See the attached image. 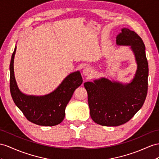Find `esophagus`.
Listing matches in <instances>:
<instances>
[{
  "mask_svg": "<svg viewBox=\"0 0 159 159\" xmlns=\"http://www.w3.org/2000/svg\"><path fill=\"white\" fill-rule=\"evenodd\" d=\"M91 72H92V69H91V68L90 66H87L84 67L83 70V75H85V76L90 75L91 73Z\"/></svg>",
  "mask_w": 159,
  "mask_h": 159,
  "instance_id": "34e87169",
  "label": "esophagus"
}]
</instances>
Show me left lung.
Here are the masks:
<instances>
[{"label": "left lung", "mask_w": 159, "mask_h": 159, "mask_svg": "<svg viewBox=\"0 0 159 159\" xmlns=\"http://www.w3.org/2000/svg\"><path fill=\"white\" fill-rule=\"evenodd\" d=\"M116 43L131 46L138 68L134 79L127 84L105 78L84 83L91 118L101 125L117 126L128 121L142 107L148 91V64L142 38L124 28L117 36Z\"/></svg>", "instance_id": "left-lung-1"}]
</instances>
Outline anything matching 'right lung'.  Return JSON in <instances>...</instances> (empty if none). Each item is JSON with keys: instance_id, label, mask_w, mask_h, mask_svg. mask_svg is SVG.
<instances>
[{"instance_id": "right-lung-1", "label": "right lung", "mask_w": 159, "mask_h": 159, "mask_svg": "<svg viewBox=\"0 0 159 159\" xmlns=\"http://www.w3.org/2000/svg\"><path fill=\"white\" fill-rule=\"evenodd\" d=\"M16 48L10 64V91L15 104L32 123L43 126L59 124L64 118L65 109L73 93L83 83L80 73L78 71L69 75L54 91L47 95H26L20 91L15 79L13 62Z\"/></svg>"}]
</instances>
